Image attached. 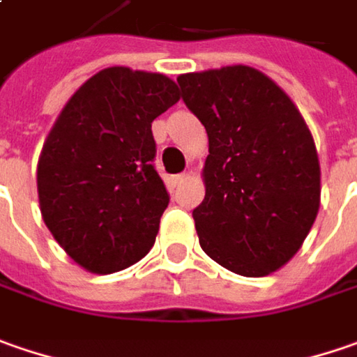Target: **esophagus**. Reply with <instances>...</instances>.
Masks as SVG:
<instances>
[{"mask_svg":"<svg viewBox=\"0 0 357 357\" xmlns=\"http://www.w3.org/2000/svg\"><path fill=\"white\" fill-rule=\"evenodd\" d=\"M188 179V174H178V176H172V183L174 185H179V183H183Z\"/></svg>","mask_w":357,"mask_h":357,"instance_id":"obj_1","label":"esophagus"}]
</instances>
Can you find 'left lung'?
Wrapping results in <instances>:
<instances>
[{"mask_svg": "<svg viewBox=\"0 0 357 357\" xmlns=\"http://www.w3.org/2000/svg\"><path fill=\"white\" fill-rule=\"evenodd\" d=\"M181 100L206 128L199 245L225 270L261 278L302 248L319 209L314 137L287 93L248 66L183 73Z\"/></svg>", "mask_w": 357, "mask_h": 357, "instance_id": "left-lung-1", "label": "left lung"}]
</instances>
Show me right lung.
I'll list each match as a JSON object with an SVG mask.
<instances>
[{"instance_id":"obj_1","label":"right lung","mask_w":357,"mask_h":357,"mask_svg":"<svg viewBox=\"0 0 357 357\" xmlns=\"http://www.w3.org/2000/svg\"><path fill=\"white\" fill-rule=\"evenodd\" d=\"M163 73L107 68L79 87L38 163L43 222L91 273L126 270L155 241L169 194L153 167L151 121L178 103Z\"/></svg>"}]
</instances>
